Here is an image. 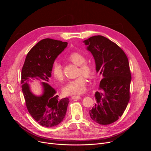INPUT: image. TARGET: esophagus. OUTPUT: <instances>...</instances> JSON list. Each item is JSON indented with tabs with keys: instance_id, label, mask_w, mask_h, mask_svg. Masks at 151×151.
<instances>
[{
	"instance_id": "1",
	"label": "esophagus",
	"mask_w": 151,
	"mask_h": 151,
	"mask_svg": "<svg viewBox=\"0 0 151 151\" xmlns=\"http://www.w3.org/2000/svg\"><path fill=\"white\" fill-rule=\"evenodd\" d=\"M72 99H81V96H72Z\"/></svg>"
}]
</instances>
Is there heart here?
<instances>
[{"label":"heart","mask_w":151,"mask_h":151,"mask_svg":"<svg viewBox=\"0 0 151 151\" xmlns=\"http://www.w3.org/2000/svg\"><path fill=\"white\" fill-rule=\"evenodd\" d=\"M67 59L74 64L79 65L78 74L82 75L68 82L63 88V93L66 95L79 94L85 89L86 80L84 76L88 79H92L94 76V68L90 62L86 61L85 56L79 52H72L67 57ZM52 72L56 79L60 81L63 80V70L60 63H55Z\"/></svg>","instance_id":"heart-1"}]
</instances>
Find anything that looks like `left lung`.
<instances>
[{"instance_id":"8db88e82","label":"left lung","mask_w":151,"mask_h":151,"mask_svg":"<svg viewBox=\"0 0 151 151\" xmlns=\"http://www.w3.org/2000/svg\"><path fill=\"white\" fill-rule=\"evenodd\" d=\"M83 43L94 58L96 72L103 76L90 116L100 125L111 124L122 116L130 100L129 60L119 46L104 36H94Z\"/></svg>"}]
</instances>
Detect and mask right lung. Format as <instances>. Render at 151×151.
Returning a JSON list of instances; mask_svg holds the SVG:
<instances>
[{"label":"right lung","instance_id":"1","mask_svg":"<svg viewBox=\"0 0 151 151\" xmlns=\"http://www.w3.org/2000/svg\"><path fill=\"white\" fill-rule=\"evenodd\" d=\"M67 46V42L46 38L41 40L27 54L21 71L22 91L26 106L31 116L43 127L58 125L64 118L69 99H60L57 91L48 83L53 64ZM29 78L42 80L44 94L34 95L27 83Z\"/></svg>","mask_w":151,"mask_h":151}]
</instances>
